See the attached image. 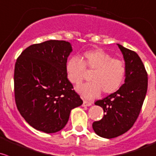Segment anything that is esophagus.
I'll list each match as a JSON object with an SVG mask.
<instances>
[{
  "label": "esophagus",
  "instance_id": "obj_1",
  "mask_svg": "<svg viewBox=\"0 0 156 156\" xmlns=\"http://www.w3.org/2000/svg\"><path fill=\"white\" fill-rule=\"evenodd\" d=\"M91 105H92V103L89 102V101H84V102H83V104H82L83 107H90V106Z\"/></svg>",
  "mask_w": 156,
  "mask_h": 156
}]
</instances>
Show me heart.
<instances>
[{
  "mask_svg": "<svg viewBox=\"0 0 156 156\" xmlns=\"http://www.w3.org/2000/svg\"><path fill=\"white\" fill-rule=\"evenodd\" d=\"M84 62L78 56H72L66 63V75L73 84H79L84 78L85 66L94 70L92 81L77 86L76 90L84 98L92 99L104 90L110 94L118 90L123 83L126 69L122 61L113 58L101 49L87 51L84 54Z\"/></svg>",
  "mask_w": 156,
  "mask_h": 156,
  "instance_id": "1",
  "label": "heart"
}]
</instances>
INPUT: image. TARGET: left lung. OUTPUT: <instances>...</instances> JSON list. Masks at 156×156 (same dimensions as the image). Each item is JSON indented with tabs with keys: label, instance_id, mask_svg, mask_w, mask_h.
<instances>
[{
	"label": "left lung",
	"instance_id": "obj_1",
	"mask_svg": "<svg viewBox=\"0 0 156 156\" xmlns=\"http://www.w3.org/2000/svg\"><path fill=\"white\" fill-rule=\"evenodd\" d=\"M125 62L124 84L114 93L97 101L104 115L92 124L94 131L106 139L117 137L127 132L136 120L146 98L148 78L145 66L136 52L117 44Z\"/></svg>",
	"mask_w": 156,
	"mask_h": 156
}]
</instances>
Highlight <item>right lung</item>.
I'll list each match as a JSON object with an SVG mask.
<instances>
[{
	"label": "right lung",
	"instance_id": "add662e5",
	"mask_svg": "<svg viewBox=\"0 0 156 156\" xmlns=\"http://www.w3.org/2000/svg\"><path fill=\"white\" fill-rule=\"evenodd\" d=\"M72 45L48 40L23 50L14 69V94L21 116L37 130L54 133L66 126L71 110L83 104L66 75Z\"/></svg>",
	"mask_w": 156,
	"mask_h": 156
}]
</instances>
